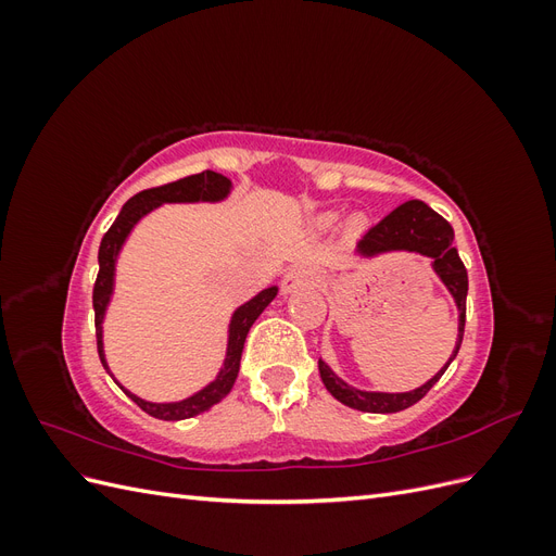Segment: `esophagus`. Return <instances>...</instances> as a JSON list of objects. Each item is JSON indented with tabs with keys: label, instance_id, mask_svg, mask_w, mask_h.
I'll use <instances>...</instances> for the list:
<instances>
[{
	"label": "esophagus",
	"instance_id": "obj_1",
	"mask_svg": "<svg viewBox=\"0 0 556 556\" xmlns=\"http://www.w3.org/2000/svg\"><path fill=\"white\" fill-rule=\"evenodd\" d=\"M313 285H317L315 268H311V266H294V268H290L288 274H285L280 288H282L285 294H290V292H296L301 288H313Z\"/></svg>",
	"mask_w": 556,
	"mask_h": 556
}]
</instances>
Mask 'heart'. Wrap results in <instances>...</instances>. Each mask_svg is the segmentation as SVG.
<instances>
[{
    "instance_id": "1",
    "label": "heart",
    "mask_w": 556,
    "mask_h": 556,
    "mask_svg": "<svg viewBox=\"0 0 556 556\" xmlns=\"http://www.w3.org/2000/svg\"><path fill=\"white\" fill-rule=\"evenodd\" d=\"M352 227H357V220H355V223H352Z\"/></svg>"
}]
</instances>
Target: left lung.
<instances>
[{
  "label": "left lung",
  "instance_id": "1",
  "mask_svg": "<svg viewBox=\"0 0 556 556\" xmlns=\"http://www.w3.org/2000/svg\"><path fill=\"white\" fill-rule=\"evenodd\" d=\"M452 241H454V229L450 227V223L419 199H410L406 204H401L390 215L382 217L376 227H371L364 233V239L357 243V255L362 257H378L382 252H417V255H425L431 260V268L435 271V276L443 280L447 292L454 299V304H457L459 336L447 364L431 380H427L422 387H417L413 392L390 394V392L357 390V387L341 380L323 359H319L317 362L319 378H323L327 392L336 401H341L345 406L362 413H399L415 406V403L422 399L447 371L450 362L457 357V352L462 348L464 325H466V294H468L466 266L459 260V252L452 245Z\"/></svg>",
  "mask_w": 556,
  "mask_h": 556
}]
</instances>
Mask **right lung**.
<instances>
[{"label": "right lung", "mask_w": 556, "mask_h": 556, "mask_svg": "<svg viewBox=\"0 0 556 556\" xmlns=\"http://www.w3.org/2000/svg\"><path fill=\"white\" fill-rule=\"evenodd\" d=\"M231 192V180L223 174L215 172H201L188 178H180L176 182L162 185V188H153V190H143L139 194H134L127 204L123 206L121 215L115 217V223L111 225V229L104 233L102 245H99V274H97V282L92 290V306H94V329H97V350H99V359H102L104 368L109 371V376L113 378L111 368L106 364V355H104V315L106 308L111 304L113 296V285H115V262L117 255L127 241V237L131 233L134 225H137L141 217H146L150 211L160 208L162 204H197V201H208V204H215V201L227 199ZM278 288H266L260 294L252 296L250 301H245L243 306H239L233 311L231 319H229V339H227V355H225V364L220 368V374L215 376L213 382H208L204 390L194 392L192 396L182 399V401H172V403H153L146 401L137 394H131L129 390L121 384V390L137 403L141 410H146L148 415H153L157 419H166V422H176V419H188L194 417L199 413H204L208 408H213L215 403H220L229 392L233 382H237L239 376V366H241V352H243V343L245 336L250 331V327L255 325V319L262 315V311L271 304L276 299Z\"/></svg>", "instance_id": "obj_1"}]
</instances>
